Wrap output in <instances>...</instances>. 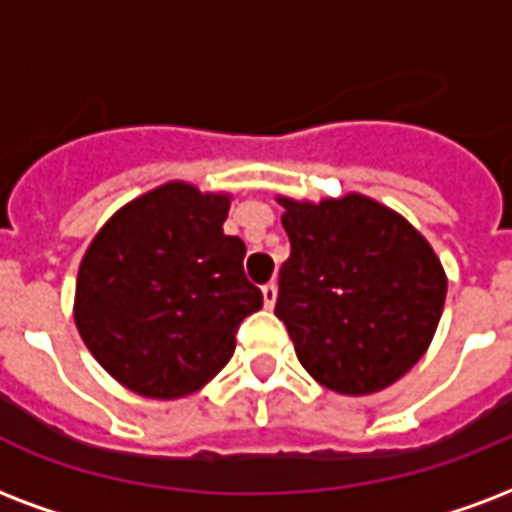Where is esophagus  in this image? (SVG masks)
<instances>
[{
  "label": "esophagus",
  "mask_w": 512,
  "mask_h": 512,
  "mask_svg": "<svg viewBox=\"0 0 512 512\" xmlns=\"http://www.w3.org/2000/svg\"><path fill=\"white\" fill-rule=\"evenodd\" d=\"M276 298H279V287H276V282L263 284V300H265V306L273 308V303H276Z\"/></svg>",
  "instance_id": "34e87169"
}]
</instances>
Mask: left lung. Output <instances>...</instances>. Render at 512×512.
I'll list each match as a JSON object with an SVG mask.
<instances>
[{
	"label": "left lung",
	"instance_id": "left-lung-1",
	"mask_svg": "<svg viewBox=\"0 0 512 512\" xmlns=\"http://www.w3.org/2000/svg\"><path fill=\"white\" fill-rule=\"evenodd\" d=\"M290 257L282 319L308 376L338 395H373L403 378L435 338L448 279L429 241L368 195H279Z\"/></svg>",
	"mask_w": 512,
	"mask_h": 512
}]
</instances>
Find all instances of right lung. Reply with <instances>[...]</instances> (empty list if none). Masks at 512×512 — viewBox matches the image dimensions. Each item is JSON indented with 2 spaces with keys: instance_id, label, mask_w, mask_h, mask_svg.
Instances as JSON below:
<instances>
[{
  "instance_id": "1",
  "label": "right lung",
  "mask_w": 512,
  "mask_h": 512,
  "mask_svg": "<svg viewBox=\"0 0 512 512\" xmlns=\"http://www.w3.org/2000/svg\"><path fill=\"white\" fill-rule=\"evenodd\" d=\"M228 209V193L166 182L117 209L85 249L74 325L101 368L136 395L198 392L263 306L244 273V241L222 230Z\"/></svg>"
}]
</instances>
